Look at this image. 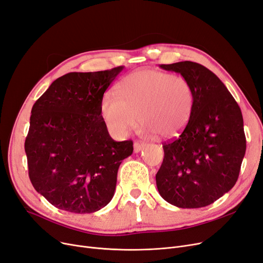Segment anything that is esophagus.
I'll list each match as a JSON object with an SVG mask.
<instances>
[{"label": "esophagus", "instance_id": "esophagus-1", "mask_svg": "<svg viewBox=\"0 0 263 263\" xmlns=\"http://www.w3.org/2000/svg\"><path fill=\"white\" fill-rule=\"evenodd\" d=\"M133 147H134V152H135V153H139V152H141V151L143 149V148H144V144H142V143H140V142H134Z\"/></svg>", "mask_w": 263, "mask_h": 263}]
</instances>
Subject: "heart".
I'll return each instance as SVG.
<instances>
[{"instance_id": "heart-1", "label": "heart", "mask_w": 263, "mask_h": 263, "mask_svg": "<svg viewBox=\"0 0 263 263\" xmlns=\"http://www.w3.org/2000/svg\"><path fill=\"white\" fill-rule=\"evenodd\" d=\"M193 103L187 78L146 68L125 76L117 86V96L102 98L101 112L117 138L127 135L139 118L142 134L172 139L186 128Z\"/></svg>"}]
</instances>
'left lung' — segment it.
Here are the masks:
<instances>
[{
	"instance_id": "left-lung-1",
	"label": "left lung",
	"mask_w": 263,
	"mask_h": 263,
	"mask_svg": "<svg viewBox=\"0 0 263 263\" xmlns=\"http://www.w3.org/2000/svg\"><path fill=\"white\" fill-rule=\"evenodd\" d=\"M190 83L195 103L184 131L163 143L156 175L158 191L180 209L208 206L235 185L246 152L241 108L220 79L205 66L181 61L160 64Z\"/></svg>"
}]
</instances>
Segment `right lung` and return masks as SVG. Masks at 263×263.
Segmentation results:
<instances>
[{"instance_id": "right-lung-1", "label": "right lung", "mask_w": 263, "mask_h": 263, "mask_svg": "<svg viewBox=\"0 0 263 263\" xmlns=\"http://www.w3.org/2000/svg\"><path fill=\"white\" fill-rule=\"evenodd\" d=\"M123 66L59 77L34 103L25 142L32 185L59 210L93 213L114 197L131 140L116 142L102 117L101 101Z\"/></svg>"}]
</instances>
